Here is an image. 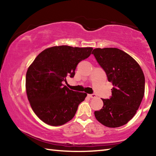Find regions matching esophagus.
<instances>
[{"label": "esophagus", "instance_id": "esophagus-1", "mask_svg": "<svg viewBox=\"0 0 156 156\" xmlns=\"http://www.w3.org/2000/svg\"><path fill=\"white\" fill-rule=\"evenodd\" d=\"M89 96L91 98H94L96 97V95L95 94H89Z\"/></svg>", "mask_w": 156, "mask_h": 156}]
</instances>
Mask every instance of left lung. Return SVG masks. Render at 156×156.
I'll return each mask as SVG.
<instances>
[{"label":"left lung","instance_id":"1","mask_svg":"<svg viewBox=\"0 0 156 156\" xmlns=\"http://www.w3.org/2000/svg\"><path fill=\"white\" fill-rule=\"evenodd\" d=\"M113 84L112 96L95 111L98 121L108 127H119L135 115L144 97L145 79L138 63L118 48H96L91 53Z\"/></svg>","mask_w":156,"mask_h":156}]
</instances>
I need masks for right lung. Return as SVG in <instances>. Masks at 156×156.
<instances>
[{"label": "right lung", "mask_w": 156, "mask_h": 156, "mask_svg": "<svg viewBox=\"0 0 156 156\" xmlns=\"http://www.w3.org/2000/svg\"><path fill=\"white\" fill-rule=\"evenodd\" d=\"M91 47L56 46L39 54L26 73V91L31 108L44 123L62 125L75 115L87 94L63 84L73 78L79 62L90 56Z\"/></svg>", "instance_id": "obj_1"}]
</instances>
